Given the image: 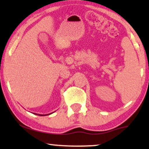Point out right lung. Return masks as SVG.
Masks as SVG:
<instances>
[{
	"label": "right lung",
	"instance_id": "right-lung-1",
	"mask_svg": "<svg viewBox=\"0 0 149 149\" xmlns=\"http://www.w3.org/2000/svg\"><path fill=\"white\" fill-rule=\"evenodd\" d=\"M50 114H52V113H50ZM50 114H47V115H40V114H38V115H39V116H45V115H50ZM35 115H37V114H35Z\"/></svg>",
	"mask_w": 149,
	"mask_h": 149
}]
</instances>
